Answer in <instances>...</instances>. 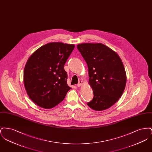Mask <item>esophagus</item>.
<instances>
[{
	"label": "esophagus",
	"mask_w": 152,
	"mask_h": 152,
	"mask_svg": "<svg viewBox=\"0 0 152 152\" xmlns=\"http://www.w3.org/2000/svg\"><path fill=\"white\" fill-rule=\"evenodd\" d=\"M82 84H83V81H79V83L77 84V87H80Z\"/></svg>",
	"instance_id": "1"
}]
</instances>
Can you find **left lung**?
<instances>
[{"instance_id":"8db88e82","label":"left lung","mask_w":152,"mask_h":152,"mask_svg":"<svg viewBox=\"0 0 152 152\" xmlns=\"http://www.w3.org/2000/svg\"><path fill=\"white\" fill-rule=\"evenodd\" d=\"M77 48L87 63L89 84L94 91V97L87 105L97 111L110 108L121 97L126 86L121 59L103 44H80Z\"/></svg>"}]
</instances>
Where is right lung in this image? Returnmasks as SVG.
Returning <instances> with one entry per match:
<instances>
[{"instance_id": "right-lung-1", "label": "right lung", "mask_w": 152, "mask_h": 152, "mask_svg": "<svg viewBox=\"0 0 152 152\" xmlns=\"http://www.w3.org/2000/svg\"><path fill=\"white\" fill-rule=\"evenodd\" d=\"M74 44L53 42L35 51L24 69V85L29 99L43 108H53L72 88L66 83L64 64Z\"/></svg>"}]
</instances>
